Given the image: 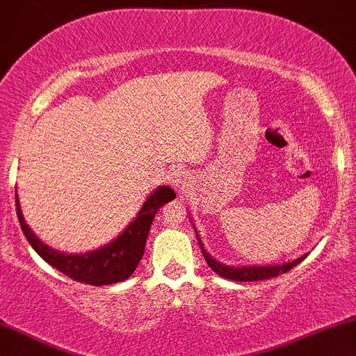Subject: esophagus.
Masks as SVG:
<instances>
[{
  "label": "esophagus",
  "instance_id": "obj_1",
  "mask_svg": "<svg viewBox=\"0 0 356 356\" xmlns=\"http://www.w3.org/2000/svg\"><path fill=\"white\" fill-rule=\"evenodd\" d=\"M170 184H172L175 191L186 192L192 184V175H191L189 170L177 169V170H174L172 174H170Z\"/></svg>",
  "mask_w": 356,
  "mask_h": 356
}]
</instances>
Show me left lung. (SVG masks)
Returning <instances> with one entry per match:
<instances>
[{"mask_svg":"<svg viewBox=\"0 0 356 356\" xmlns=\"http://www.w3.org/2000/svg\"><path fill=\"white\" fill-rule=\"evenodd\" d=\"M197 241H199V248H201L204 259H206V263L209 264V268L212 269V271H214L216 275L226 277V280H231V281L269 280V277L283 275V273L289 271V269H293L298 263H301V261H303L306 257V254H305V256L298 257V259H295V261H291V263L277 264V266H241V268H234V266H226V264L216 261L214 257L209 256V252L204 249L201 239H199V236H197Z\"/></svg>","mask_w":356,"mask_h":356,"instance_id":"obj_1","label":"left lung"}]
</instances>
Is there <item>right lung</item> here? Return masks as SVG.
I'll return each instance as SVG.
<instances>
[{"mask_svg": "<svg viewBox=\"0 0 356 356\" xmlns=\"http://www.w3.org/2000/svg\"><path fill=\"white\" fill-rule=\"evenodd\" d=\"M172 199H175V192L170 187L161 186L147 197L144 206L137 212V218L125 227V231L117 239H113L107 246L85 252V254H65V252L48 248L36 238L30 226L24 222L18 195H16V214H18L24 238L50 266L79 283L105 286L120 283L134 275L144 256L147 236H149L155 214Z\"/></svg>", "mask_w": 356, "mask_h": 356, "instance_id": "1", "label": "right lung"}]
</instances>
